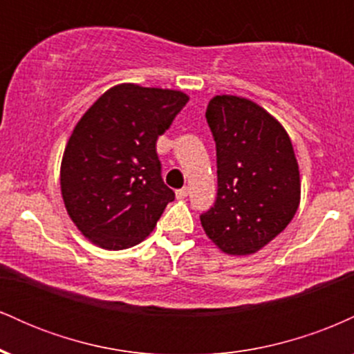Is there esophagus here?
Masks as SVG:
<instances>
[{
    "label": "esophagus",
    "mask_w": 354,
    "mask_h": 354,
    "mask_svg": "<svg viewBox=\"0 0 354 354\" xmlns=\"http://www.w3.org/2000/svg\"><path fill=\"white\" fill-rule=\"evenodd\" d=\"M188 194H189V189L188 188H181V189L176 191V198H178V200H185V198L188 196Z\"/></svg>",
    "instance_id": "34e87169"
}]
</instances>
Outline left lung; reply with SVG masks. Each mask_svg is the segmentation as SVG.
<instances>
[{"mask_svg": "<svg viewBox=\"0 0 354 354\" xmlns=\"http://www.w3.org/2000/svg\"><path fill=\"white\" fill-rule=\"evenodd\" d=\"M206 120L216 143L218 194L201 226L223 253L253 254L290 225L299 206L293 145L273 115L241 96L211 98Z\"/></svg>", "mask_w": 354, "mask_h": 354, "instance_id": "obj_1", "label": "left lung"}]
</instances>
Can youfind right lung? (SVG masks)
<instances>
[{"label": "right lung", "mask_w": 354, "mask_h": 354, "mask_svg": "<svg viewBox=\"0 0 354 354\" xmlns=\"http://www.w3.org/2000/svg\"><path fill=\"white\" fill-rule=\"evenodd\" d=\"M188 100L176 89L121 83L76 123L61 160V196L93 245L113 251L138 245L174 200L161 178L156 141Z\"/></svg>", "instance_id": "obj_1"}]
</instances>
